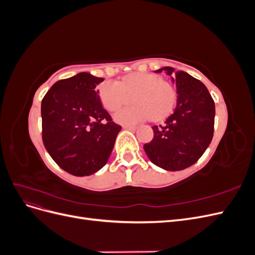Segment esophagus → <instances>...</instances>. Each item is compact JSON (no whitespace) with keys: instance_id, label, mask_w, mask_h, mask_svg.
Masks as SVG:
<instances>
[{"instance_id":"obj_1","label":"esophagus","mask_w":255,"mask_h":255,"mask_svg":"<svg viewBox=\"0 0 255 255\" xmlns=\"http://www.w3.org/2000/svg\"><path fill=\"white\" fill-rule=\"evenodd\" d=\"M123 128H125V129H129V130H136L137 127H134V126H123Z\"/></svg>"}]
</instances>
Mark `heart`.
Listing matches in <instances>:
<instances>
[{
  "instance_id": "obj_1",
  "label": "heart",
  "mask_w": 255,
  "mask_h": 255,
  "mask_svg": "<svg viewBox=\"0 0 255 255\" xmlns=\"http://www.w3.org/2000/svg\"><path fill=\"white\" fill-rule=\"evenodd\" d=\"M99 98L105 110L115 112L128 104L133 105L115 114L119 123L132 125L151 118L154 121L164 119L170 114L176 100V92L168 82L152 73H133L119 83L106 81L99 86Z\"/></svg>"
}]
</instances>
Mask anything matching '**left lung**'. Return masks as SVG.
Returning <instances> with one entry per match:
<instances>
[{
  "mask_svg": "<svg viewBox=\"0 0 255 255\" xmlns=\"http://www.w3.org/2000/svg\"><path fill=\"white\" fill-rule=\"evenodd\" d=\"M166 71L176 86L177 101L173 113L161 126L152 127L153 139L143 145L154 165L179 171L194 165L203 155L214 135L215 103L205 85L184 71L171 67Z\"/></svg>",
  "mask_w": 255,
  "mask_h": 255,
  "instance_id": "obj_1",
  "label": "left lung"
}]
</instances>
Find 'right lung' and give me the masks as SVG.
Masks as SVG:
<instances>
[{
	"label": "right lung",
	"mask_w": 255,
	"mask_h": 255,
	"mask_svg": "<svg viewBox=\"0 0 255 255\" xmlns=\"http://www.w3.org/2000/svg\"><path fill=\"white\" fill-rule=\"evenodd\" d=\"M103 81L81 72L56 82L42 99L43 144L54 161L75 176L105 166L121 130L100 101L96 87Z\"/></svg>",
	"instance_id": "obj_1"
}]
</instances>
